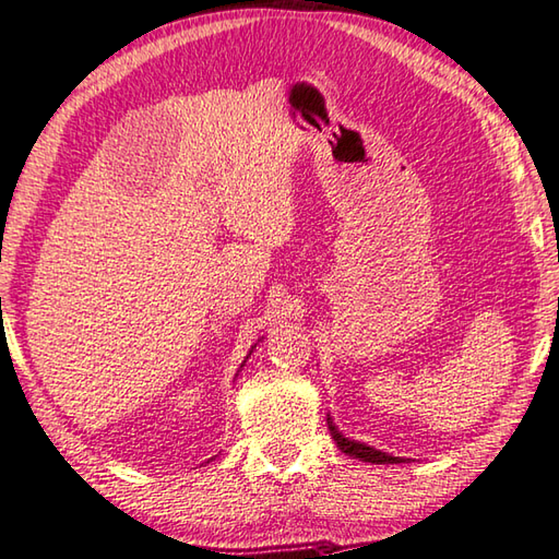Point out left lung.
I'll return each mask as SVG.
<instances>
[{"mask_svg":"<svg viewBox=\"0 0 559 559\" xmlns=\"http://www.w3.org/2000/svg\"><path fill=\"white\" fill-rule=\"evenodd\" d=\"M329 428H331L333 440H335V443H338V448L345 452V455L360 457V460H365V462H374V465H396V462H402V460L394 457V455H386V452H379V450H374V448H370V445L357 443V440H347V438L341 433V430L333 426L331 416H329Z\"/></svg>","mask_w":559,"mask_h":559,"instance_id":"obj_1","label":"left lung"}]
</instances>
